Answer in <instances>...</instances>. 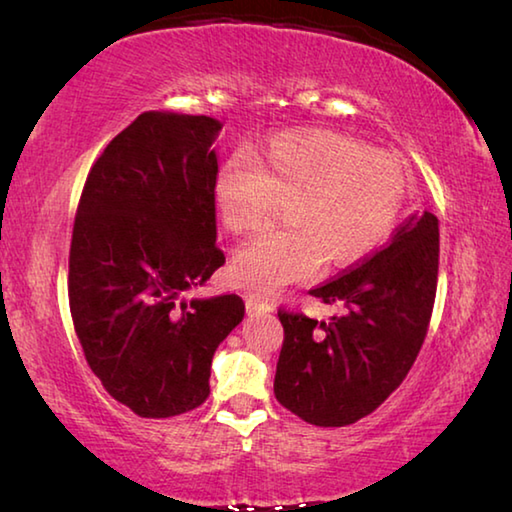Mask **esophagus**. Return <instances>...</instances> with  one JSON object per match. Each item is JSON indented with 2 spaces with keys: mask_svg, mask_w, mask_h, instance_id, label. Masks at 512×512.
<instances>
[{
  "mask_svg": "<svg viewBox=\"0 0 512 512\" xmlns=\"http://www.w3.org/2000/svg\"><path fill=\"white\" fill-rule=\"evenodd\" d=\"M246 311L250 316H259V314H271L273 307L268 305V302H259L255 298H248L246 300Z\"/></svg>",
  "mask_w": 512,
  "mask_h": 512,
  "instance_id": "1",
  "label": "esophagus"
}]
</instances>
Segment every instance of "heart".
Listing matches in <instances>:
<instances>
[{"label": "heart", "instance_id": "obj_1", "mask_svg": "<svg viewBox=\"0 0 512 512\" xmlns=\"http://www.w3.org/2000/svg\"><path fill=\"white\" fill-rule=\"evenodd\" d=\"M402 162L357 137L293 131L262 155L235 153L214 176V203L230 232L271 221L284 201L287 225L250 239L232 259V277L257 296L305 282L327 264L348 266L379 248L404 210Z\"/></svg>", "mask_w": 512, "mask_h": 512}]
</instances>
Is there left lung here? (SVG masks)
Listing matches in <instances>:
<instances>
[{
    "mask_svg": "<svg viewBox=\"0 0 512 512\" xmlns=\"http://www.w3.org/2000/svg\"><path fill=\"white\" fill-rule=\"evenodd\" d=\"M438 253V219L413 214L357 268L309 291L327 305L343 302V316L318 323L277 311V402L316 427H345L375 411L409 375L427 336Z\"/></svg>",
    "mask_w": 512,
    "mask_h": 512,
    "instance_id": "8db88e82",
    "label": "left lung"
}]
</instances>
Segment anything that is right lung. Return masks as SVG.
<instances>
[{
    "label": "right lung",
    "mask_w": 512,
    "mask_h": 512,
    "mask_svg": "<svg viewBox=\"0 0 512 512\" xmlns=\"http://www.w3.org/2000/svg\"><path fill=\"white\" fill-rule=\"evenodd\" d=\"M221 126L205 115L142 112L94 162L76 210V336L103 388L140 418L201 406L214 352L244 320L235 293L185 300L225 264L212 146Z\"/></svg>",
    "instance_id": "1"
}]
</instances>
